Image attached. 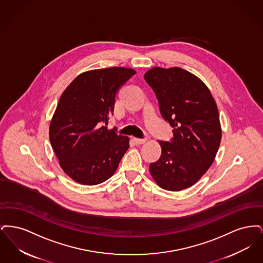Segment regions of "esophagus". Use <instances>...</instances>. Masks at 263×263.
<instances>
[{"instance_id": "obj_1", "label": "esophagus", "mask_w": 263, "mask_h": 263, "mask_svg": "<svg viewBox=\"0 0 263 263\" xmlns=\"http://www.w3.org/2000/svg\"><path fill=\"white\" fill-rule=\"evenodd\" d=\"M133 141H134V143H135L136 145H142V144L146 143L147 140H146V139H138V138H134Z\"/></svg>"}]
</instances>
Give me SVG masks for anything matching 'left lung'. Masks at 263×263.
<instances>
[{
  "mask_svg": "<svg viewBox=\"0 0 263 263\" xmlns=\"http://www.w3.org/2000/svg\"><path fill=\"white\" fill-rule=\"evenodd\" d=\"M144 78L163 119L174 127L172 142L159 141L162 155L150 163L151 175L165 190L186 189L205 175L219 149L222 128L216 101L198 77L179 67H154Z\"/></svg>",
  "mask_w": 263,
  "mask_h": 263,
  "instance_id": "obj_1",
  "label": "left lung"
}]
</instances>
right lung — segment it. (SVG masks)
Here are the masks:
<instances>
[{"mask_svg":"<svg viewBox=\"0 0 263 263\" xmlns=\"http://www.w3.org/2000/svg\"><path fill=\"white\" fill-rule=\"evenodd\" d=\"M136 74L112 67L84 72L63 91L49 126L51 146L64 173L84 185H97L116 172L129 138L108 130L115 97Z\"/></svg>","mask_w":263,"mask_h":263,"instance_id":"obj_1","label":"right lung"}]
</instances>
